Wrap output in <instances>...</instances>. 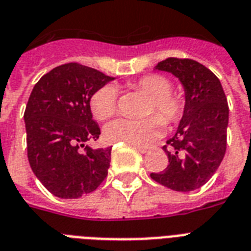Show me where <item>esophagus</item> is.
Instances as JSON below:
<instances>
[{
	"mask_svg": "<svg viewBox=\"0 0 251 251\" xmlns=\"http://www.w3.org/2000/svg\"><path fill=\"white\" fill-rule=\"evenodd\" d=\"M133 146L138 150V151H139V152H142V153L149 152L150 150L152 149V147H146V146H138V145H133Z\"/></svg>",
	"mask_w": 251,
	"mask_h": 251,
	"instance_id": "1",
	"label": "esophagus"
}]
</instances>
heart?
I'll return each mask as SVG.
<instances>
[{"label": "heart", "instance_id": "b5f03b06", "mask_svg": "<svg viewBox=\"0 0 251 251\" xmlns=\"http://www.w3.org/2000/svg\"><path fill=\"white\" fill-rule=\"evenodd\" d=\"M135 90L149 96L143 120L118 118L105 126L104 135L109 142H125L129 145L145 146L153 142L163 131V122L173 124L183 113V100L172 94V83L163 75H146L134 83ZM91 112L99 121L112 117L117 112V91L112 84L99 88L90 100Z\"/></svg>", "mask_w": 251, "mask_h": 251}]
</instances>
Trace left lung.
Here are the masks:
<instances>
[{"mask_svg": "<svg viewBox=\"0 0 251 251\" xmlns=\"http://www.w3.org/2000/svg\"><path fill=\"white\" fill-rule=\"evenodd\" d=\"M178 78L185 91L183 114L177 131L163 147L168 167L151 178L176 191H193L214 176L226 150L229 108L218 76L189 58H167L155 66Z\"/></svg>", "mask_w": 251, "mask_h": 251, "instance_id": "obj_1", "label": "left lung"}]
</instances>
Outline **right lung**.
<instances>
[{
  "label": "right lung",
  "mask_w": 251,
  "mask_h": 251,
  "mask_svg": "<svg viewBox=\"0 0 251 251\" xmlns=\"http://www.w3.org/2000/svg\"><path fill=\"white\" fill-rule=\"evenodd\" d=\"M114 78L88 66L65 64L40 78L25 106L31 169L53 195L76 199L98 189L110 165L108 149H91L100 127L91 113L92 95ZM80 147H86L83 153Z\"/></svg>",
  "instance_id": "obj_1"
}]
</instances>
